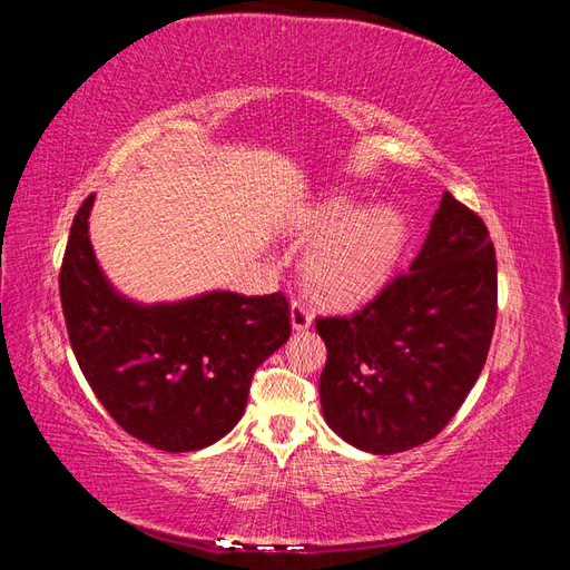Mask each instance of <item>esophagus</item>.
<instances>
[{
	"label": "esophagus",
	"instance_id": "obj_1",
	"mask_svg": "<svg viewBox=\"0 0 570 570\" xmlns=\"http://www.w3.org/2000/svg\"><path fill=\"white\" fill-rule=\"evenodd\" d=\"M289 318H292V327H295V331H306V327L312 325V321H314V314L302 297H295V299H292Z\"/></svg>",
	"mask_w": 570,
	"mask_h": 570
}]
</instances>
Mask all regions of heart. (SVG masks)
Segmentation results:
<instances>
[{
  "label": "heart",
  "mask_w": 570,
  "mask_h": 570,
  "mask_svg": "<svg viewBox=\"0 0 570 570\" xmlns=\"http://www.w3.org/2000/svg\"><path fill=\"white\" fill-rule=\"evenodd\" d=\"M312 226L323 235L306 252V273L337 297H356L381 285L406 237L402 216L390 206L356 212V204L347 197L321 204Z\"/></svg>",
  "instance_id": "obj_1"
}]
</instances>
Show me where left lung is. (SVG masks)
<instances>
[{
    "mask_svg": "<svg viewBox=\"0 0 570 570\" xmlns=\"http://www.w3.org/2000/svg\"><path fill=\"white\" fill-rule=\"evenodd\" d=\"M497 258L482 218L444 193L409 271L352 314L318 316V381L335 433L373 454L406 452L452 421L485 366Z\"/></svg>",
    "mask_w": 570,
    "mask_h": 570,
    "instance_id": "left-lung-1",
    "label": "left lung"
}]
</instances>
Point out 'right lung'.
I'll list each match as a JSON object with an SVG mask.
<instances>
[{
    "instance_id": "1",
    "label": "right lung",
    "mask_w": 570,
    "mask_h": 570,
    "mask_svg": "<svg viewBox=\"0 0 570 570\" xmlns=\"http://www.w3.org/2000/svg\"><path fill=\"white\" fill-rule=\"evenodd\" d=\"M95 195L78 209L59 295L78 366L109 416L164 452H195L243 419L254 371L287 342L283 292H209L140 306L109 285L88 235Z\"/></svg>"
}]
</instances>
